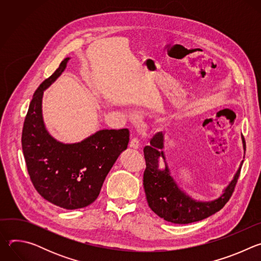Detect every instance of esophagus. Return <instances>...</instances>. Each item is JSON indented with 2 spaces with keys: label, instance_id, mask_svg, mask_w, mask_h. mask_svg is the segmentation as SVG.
Returning <instances> with one entry per match:
<instances>
[{
  "label": "esophagus",
  "instance_id": "34e87169",
  "mask_svg": "<svg viewBox=\"0 0 261 261\" xmlns=\"http://www.w3.org/2000/svg\"><path fill=\"white\" fill-rule=\"evenodd\" d=\"M129 146L130 147H132V148H139V146H140V143H139V140L136 138V137H134V138H132L131 140H130V143H129Z\"/></svg>",
  "mask_w": 261,
  "mask_h": 261
}]
</instances>
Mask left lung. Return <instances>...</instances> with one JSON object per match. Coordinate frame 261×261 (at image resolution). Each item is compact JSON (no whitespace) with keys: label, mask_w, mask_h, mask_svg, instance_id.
Listing matches in <instances>:
<instances>
[{"label":"left lung","mask_w":261,"mask_h":261,"mask_svg":"<svg viewBox=\"0 0 261 261\" xmlns=\"http://www.w3.org/2000/svg\"><path fill=\"white\" fill-rule=\"evenodd\" d=\"M246 150V141L243 136ZM163 134L156 133L150 140V145H145L143 155L145 159V170L143 172V188L148 206L165 221L174 224H189V223L203 220L219 212L230 199L237 186L243 162L233 179L225 189L224 194L211 202H200L191 199L181 192L170 176L167 165L164 170L158 169V159L161 156L164 160Z\"/></svg>","instance_id":"obj_1"}]
</instances>
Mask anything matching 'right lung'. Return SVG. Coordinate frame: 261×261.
Masks as SVG:
<instances>
[{
    "instance_id": "right-lung-1",
    "label": "right lung",
    "mask_w": 261,
    "mask_h": 261,
    "mask_svg": "<svg viewBox=\"0 0 261 261\" xmlns=\"http://www.w3.org/2000/svg\"><path fill=\"white\" fill-rule=\"evenodd\" d=\"M69 58L34 93L25 116L21 145L30 178L44 199L66 210L93 203L103 181L129 142V130H100L82 142L54 139L42 119L43 91L65 70Z\"/></svg>"
}]
</instances>
